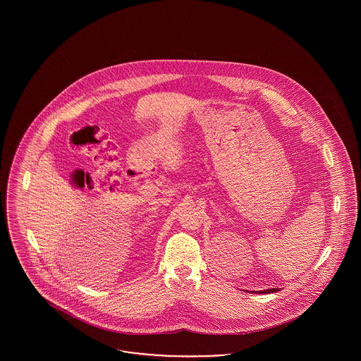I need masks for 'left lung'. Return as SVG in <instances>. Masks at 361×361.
<instances>
[{
  "mask_svg": "<svg viewBox=\"0 0 361 361\" xmlns=\"http://www.w3.org/2000/svg\"><path fill=\"white\" fill-rule=\"evenodd\" d=\"M279 290L277 288H271V290H265V293H269V292H277Z\"/></svg>",
  "mask_w": 361,
  "mask_h": 361,
  "instance_id": "8db88e82",
  "label": "left lung"
}]
</instances>
